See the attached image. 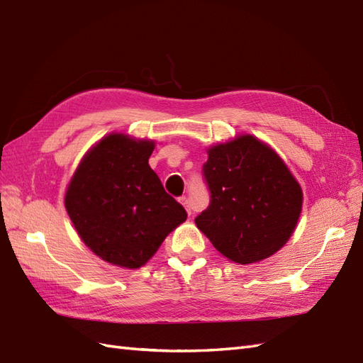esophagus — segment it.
<instances>
[{
    "label": "esophagus",
    "instance_id": "obj_1",
    "mask_svg": "<svg viewBox=\"0 0 363 363\" xmlns=\"http://www.w3.org/2000/svg\"><path fill=\"white\" fill-rule=\"evenodd\" d=\"M183 206H184V209H186V212H188L189 215H191V204H189V200L186 199V197H182L180 200H179Z\"/></svg>",
    "mask_w": 363,
    "mask_h": 363
}]
</instances>
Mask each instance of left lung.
<instances>
[{
  "instance_id": "left-lung-1",
  "label": "left lung",
  "mask_w": 363,
  "mask_h": 363,
  "mask_svg": "<svg viewBox=\"0 0 363 363\" xmlns=\"http://www.w3.org/2000/svg\"><path fill=\"white\" fill-rule=\"evenodd\" d=\"M203 175L211 204L195 224L223 257L238 264L259 262L295 232L302 189L267 143L242 134L209 146Z\"/></svg>"
}]
</instances>
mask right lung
<instances>
[{
  "mask_svg": "<svg viewBox=\"0 0 363 363\" xmlns=\"http://www.w3.org/2000/svg\"><path fill=\"white\" fill-rule=\"evenodd\" d=\"M150 139L123 133L102 137L86 151L65 192V209L85 246L104 261L139 269L186 221L148 163Z\"/></svg>",
  "mask_w": 363,
  "mask_h": 363,
  "instance_id": "1",
  "label": "right lung"
}]
</instances>
